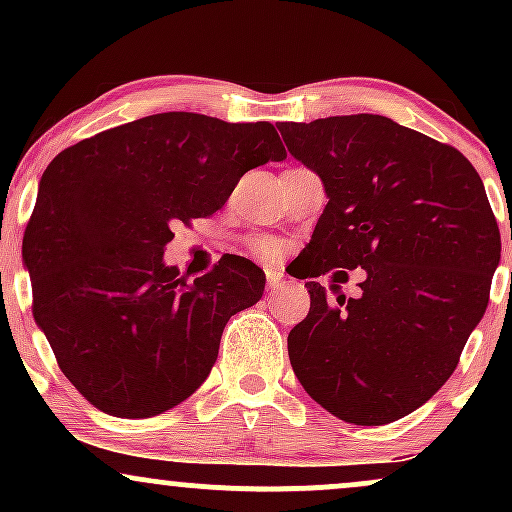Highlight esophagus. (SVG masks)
Returning <instances> with one entry per match:
<instances>
[{"label": "esophagus", "mask_w": 512, "mask_h": 512, "mask_svg": "<svg viewBox=\"0 0 512 512\" xmlns=\"http://www.w3.org/2000/svg\"><path fill=\"white\" fill-rule=\"evenodd\" d=\"M267 286H269V291L284 289V279H281V274L279 272H267Z\"/></svg>", "instance_id": "1"}]
</instances>
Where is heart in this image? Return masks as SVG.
Here are the masks:
<instances>
[{"label":"heart","instance_id":"1","mask_svg":"<svg viewBox=\"0 0 512 512\" xmlns=\"http://www.w3.org/2000/svg\"><path fill=\"white\" fill-rule=\"evenodd\" d=\"M255 250H257V255L264 257V260H276V257H279V252H281L279 243H276V240H272V238H257L255 240Z\"/></svg>","mask_w":512,"mask_h":512}]
</instances>
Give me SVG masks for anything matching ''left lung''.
<instances>
[{
	"label": "left lung",
	"instance_id": "1",
	"mask_svg": "<svg viewBox=\"0 0 512 512\" xmlns=\"http://www.w3.org/2000/svg\"><path fill=\"white\" fill-rule=\"evenodd\" d=\"M291 156L320 175L327 207L305 245L310 313L289 358L337 419L383 426L428 402L489 305L501 233L460 151L383 115L279 122ZM362 293H338L344 268ZM334 271L332 304L315 275Z\"/></svg>",
	"mask_w": 512,
	"mask_h": 512
}]
</instances>
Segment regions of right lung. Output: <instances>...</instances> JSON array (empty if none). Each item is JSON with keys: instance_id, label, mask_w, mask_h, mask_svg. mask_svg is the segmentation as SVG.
I'll use <instances>...</instances> for the list:
<instances>
[{"instance_id": "add662e5", "label": "right lung", "mask_w": 512, "mask_h": 512, "mask_svg": "<svg viewBox=\"0 0 512 512\" xmlns=\"http://www.w3.org/2000/svg\"><path fill=\"white\" fill-rule=\"evenodd\" d=\"M286 149L269 122L158 113L52 158L23 233L33 317L93 407L149 419L207 380L231 315L262 298L238 255L187 281L163 262L173 223L219 211L238 180Z\"/></svg>"}]
</instances>
